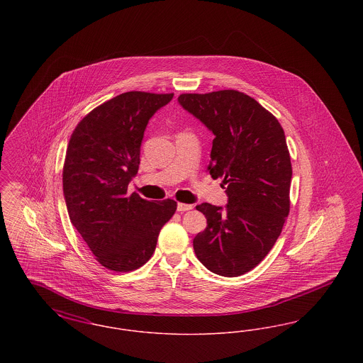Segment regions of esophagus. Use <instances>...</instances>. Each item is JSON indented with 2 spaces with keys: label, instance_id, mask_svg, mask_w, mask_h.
Returning <instances> with one entry per match:
<instances>
[{
  "label": "esophagus",
  "instance_id": "1",
  "mask_svg": "<svg viewBox=\"0 0 363 363\" xmlns=\"http://www.w3.org/2000/svg\"><path fill=\"white\" fill-rule=\"evenodd\" d=\"M191 208H193V206H190V204H184V203H178V206H177L178 212H185V211H190Z\"/></svg>",
  "mask_w": 363,
  "mask_h": 363
}]
</instances>
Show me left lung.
<instances>
[{"mask_svg":"<svg viewBox=\"0 0 363 363\" xmlns=\"http://www.w3.org/2000/svg\"><path fill=\"white\" fill-rule=\"evenodd\" d=\"M179 104L213 133L208 172L223 178L225 209H196L207 227L193 240L197 259L220 277L243 275L275 245L290 212L291 160L275 116L249 95L223 89L182 94Z\"/></svg>","mask_w":363,"mask_h":363,"instance_id":"obj_1","label":"left lung"}]
</instances>
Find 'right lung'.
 <instances>
[{"label":"right lung","instance_id":"1","mask_svg":"<svg viewBox=\"0 0 363 363\" xmlns=\"http://www.w3.org/2000/svg\"><path fill=\"white\" fill-rule=\"evenodd\" d=\"M173 96L123 92L88 113L70 136L62 170L70 222L110 271L129 272L151 259L160 228L177 209L170 199L128 194L147 123Z\"/></svg>","mask_w":363,"mask_h":363}]
</instances>
